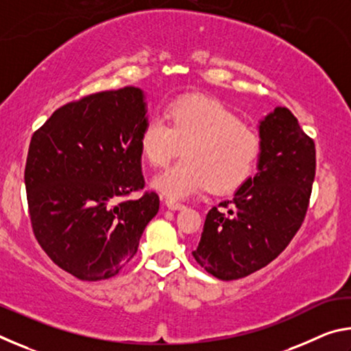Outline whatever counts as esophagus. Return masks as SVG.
<instances>
[{"mask_svg": "<svg viewBox=\"0 0 351 351\" xmlns=\"http://www.w3.org/2000/svg\"><path fill=\"white\" fill-rule=\"evenodd\" d=\"M165 206H167L169 209H171V210H182V209H186V206L181 204V203H178V201H175V199H165Z\"/></svg>", "mask_w": 351, "mask_h": 351, "instance_id": "1", "label": "esophagus"}]
</instances>
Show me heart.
<instances>
[{"label":"heart","mask_w":351,"mask_h":351,"mask_svg":"<svg viewBox=\"0 0 351 351\" xmlns=\"http://www.w3.org/2000/svg\"><path fill=\"white\" fill-rule=\"evenodd\" d=\"M141 152L154 167H164L182 147L184 158L154 180L167 197L187 198L199 190L228 193L255 169L261 138L215 99L187 96L171 102L167 122L153 116L141 133Z\"/></svg>","instance_id":"1"}]
</instances>
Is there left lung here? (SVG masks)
<instances>
[{
    "mask_svg": "<svg viewBox=\"0 0 351 351\" xmlns=\"http://www.w3.org/2000/svg\"><path fill=\"white\" fill-rule=\"evenodd\" d=\"M258 171L207 212L192 252L219 280H237L265 268L294 239L310 206L316 147L293 112L277 106L260 122Z\"/></svg>",
    "mask_w": 351,
    "mask_h": 351,
    "instance_id": "obj_1",
    "label": "left lung"
}]
</instances>
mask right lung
Returning <instances> with one entry per match:
<instances>
[{"mask_svg": "<svg viewBox=\"0 0 351 351\" xmlns=\"http://www.w3.org/2000/svg\"><path fill=\"white\" fill-rule=\"evenodd\" d=\"M139 88L73 100L35 130L25 184L32 232L63 271L86 282L117 276L138 252L159 197L145 190L141 133L147 123Z\"/></svg>", "mask_w": 351, "mask_h": 351, "instance_id": "obj_1", "label": "right lung"}]
</instances>
